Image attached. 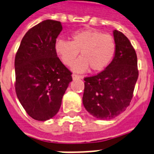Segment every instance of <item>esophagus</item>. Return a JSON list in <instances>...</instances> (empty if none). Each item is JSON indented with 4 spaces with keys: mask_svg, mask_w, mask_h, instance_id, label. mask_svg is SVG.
<instances>
[{
    "mask_svg": "<svg viewBox=\"0 0 154 154\" xmlns=\"http://www.w3.org/2000/svg\"><path fill=\"white\" fill-rule=\"evenodd\" d=\"M72 77H73V80H76V79H81V78H82V76H80V75H77L76 74V73H73V75H72Z\"/></svg>",
    "mask_w": 154,
    "mask_h": 154,
    "instance_id": "obj_1",
    "label": "esophagus"
}]
</instances>
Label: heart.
Segmentation results:
<instances>
[{
  "label": "heart",
  "instance_id": "heart-1",
  "mask_svg": "<svg viewBox=\"0 0 154 154\" xmlns=\"http://www.w3.org/2000/svg\"><path fill=\"white\" fill-rule=\"evenodd\" d=\"M54 48L62 63L67 66L73 64V70L85 72L88 68L100 71L106 68L116 53V41L111 35L103 34L96 29L80 30L71 35V41L57 39Z\"/></svg>",
  "mask_w": 154,
  "mask_h": 154
}]
</instances>
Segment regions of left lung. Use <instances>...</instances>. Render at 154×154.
I'll list each match as a JSON object with an SVG mask.
<instances>
[{
	"label": "left lung",
	"instance_id": "8db88e82",
	"mask_svg": "<svg viewBox=\"0 0 154 154\" xmlns=\"http://www.w3.org/2000/svg\"><path fill=\"white\" fill-rule=\"evenodd\" d=\"M116 54L104 70L85 77L83 104L96 118L110 119L124 112L133 98L138 77L135 50L127 36L113 32Z\"/></svg>",
	"mask_w": 154,
	"mask_h": 154
}]
</instances>
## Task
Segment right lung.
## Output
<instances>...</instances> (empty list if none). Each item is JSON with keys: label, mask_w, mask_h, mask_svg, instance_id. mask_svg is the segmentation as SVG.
<instances>
[{"label": "right lung", "mask_w": 154, "mask_h": 154, "mask_svg": "<svg viewBox=\"0 0 154 154\" xmlns=\"http://www.w3.org/2000/svg\"><path fill=\"white\" fill-rule=\"evenodd\" d=\"M61 22L47 20L25 34L15 57L16 96L32 119L46 121L55 116L72 73L54 48Z\"/></svg>", "instance_id": "1"}]
</instances>
